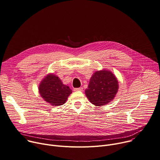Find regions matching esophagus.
I'll return each instance as SVG.
<instances>
[{
    "label": "esophagus",
    "instance_id": "1",
    "mask_svg": "<svg viewBox=\"0 0 160 160\" xmlns=\"http://www.w3.org/2000/svg\"><path fill=\"white\" fill-rule=\"evenodd\" d=\"M82 88H74V92H82Z\"/></svg>",
    "mask_w": 160,
    "mask_h": 160
}]
</instances>
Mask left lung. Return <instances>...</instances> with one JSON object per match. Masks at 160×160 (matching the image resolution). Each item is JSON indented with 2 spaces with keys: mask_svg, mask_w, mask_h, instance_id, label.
Here are the masks:
<instances>
[{
  "mask_svg": "<svg viewBox=\"0 0 160 160\" xmlns=\"http://www.w3.org/2000/svg\"><path fill=\"white\" fill-rule=\"evenodd\" d=\"M119 89L118 81L110 70L96 71L90 80L85 94L90 102L102 106L111 102Z\"/></svg>",
  "mask_w": 160,
  "mask_h": 160,
  "instance_id": "obj_1",
  "label": "left lung"
}]
</instances>
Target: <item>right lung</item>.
<instances>
[{
    "label": "right lung",
    "instance_id": "right-lung-1",
    "mask_svg": "<svg viewBox=\"0 0 160 160\" xmlns=\"http://www.w3.org/2000/svg\"><path fill=\"white\" fill-rule=\"evenodd\" d=\"M39 92L46 102L52 106H59L65 103L72 92L68 86L62 83L58 76L49 74L40 82Z\"/></svg>",
    "mask_w": 160,
    "mask_h": 160
}]
</instances>
